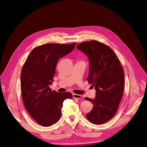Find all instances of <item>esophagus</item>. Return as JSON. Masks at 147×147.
Returning <instances> with one entry per match:
<instances>
[{"label":"esophagus","instance_id":"1","mask_svg":"<svg viewBox=\"0 0 147 147\" xmlns=\"http://www.w3.org/2000/svg\"><path fill=\"white\" fill-rule=\"evenodd\" d=\"M73 97L74 99H81L82 96L80 94H75V93H74L73 94Z\"/></svg>","mask_w":147,"mask_h":147}]
</instances>
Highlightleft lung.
I'll list each match as a JSON object with an SVG mask.
<instances>
[{"mask_svg":"<svg viewBox=\"0 0 147 147\" xmlns=\"http://www.w3.org/2000/svg\"><path fill=\"white\" fill-rule=\"evenodd\" d=\"M76 48L90 60L87 80L96 90L94 99L86 97L93 105L86 117L93 124H103L115 115L122 99L124 71L117 55L105 44L92 40L78 44Z\"/></svg>","mask_w":147,"mask_h":147,"instance_id":"obj_1","label":"left lung"}]
</instances>
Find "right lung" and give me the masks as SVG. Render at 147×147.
Listing matches in <instances>:
<instances>
[{"label": "right lung", "mask_w": 147, "mask_h": 147, "mask_svg": "<svg viewBox=\"0 0 147 147\" xmlns=\"http://www.w3.org/2000/svg\"><path fill=\"white\" fill-rule=\"evenodd\" d=\"M76 43L47 44L34 48L21 74V89L26 109L38 124L49 127L61 114L63 103L72 99L70 92L59 93L50 88L60 58L71 53Z\"/></svg>", "instance_id": "add662e5"}]
</instances>
